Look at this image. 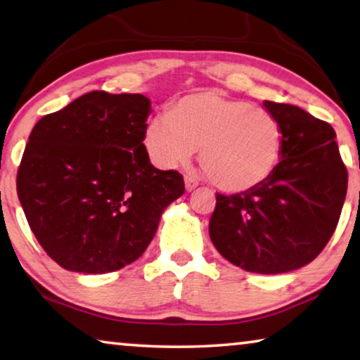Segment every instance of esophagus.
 Masks as SVG:
<instances>
[{
	"label": "esophagus",
	"instance_id": "34e87169",
	"mask_svg": "<svg viewBox=\"0 0 360 360\" xmlns=\"http://www.w3.org/2000/svg\"><path fill=\"white\" fill-rule=\"evenodd\" d=\"M184 182H186V191L187 192H192L198 186V179L195 178V176H186Z\"/></svg>",
	"mask_w": 360,
	"mask_h": 360
}]
</instances>
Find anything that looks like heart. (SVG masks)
Here are the masks:
<instances>
[{
    "label": "heart",
    "mask_w": 360,
    "mask_h": 360,
    "mask_svg": "<svg viewBox=\"0 0 360 360\" xmlns=\"http://www.w3.org/2000/svg\"><path fill=\"white\" fill-rule=\"evenodd\" d=\"M144 146L153 163L173 168L197 147L207 178L224 192H247L276 171L282 128L276 117L218 91L187 94L146 124Z\"/></svg>",
    "instance_id": "obj_1"
}]
</instances>
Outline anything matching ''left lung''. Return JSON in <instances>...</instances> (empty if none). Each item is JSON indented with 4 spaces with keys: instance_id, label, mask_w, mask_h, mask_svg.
Here are the masks:
<instances>
[{
    "instance_id": "8db88e82",
    "label": "left lung",
    "mask_w": 360,
    "mask_h": 360,
    "mask_svg": "<svg viewBox=\"0 0 360 360\" xmlns=\"http://www.w3.org/2000/svg\"><path fill=\"white\" fill-rule=\"evenodd\" d=\"M264 107L281 123V162L252 191L216 193L210 238L245 271L282 274L309 264L333 236L347 169L327 122L296 105L264 101Z\"/></svg>"
}]
</instances>
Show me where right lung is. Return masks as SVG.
<instances>
[{"label": "right lung", "instance_id": "obj_1", "mask_svg": "<svg viewBox=\"0 0 360 360\" xmlns=\"http://www.w3.org/2000/svg\"><path fill=\"white\" fill-rule=\"evenodd\" d=\"M149 113L142 94L91 91L33 127L17 195L38 243L64 269L131 264L184 193L182 174L150 163L142 142Z\"/></svg>", "mask_w": 360, "mask_h": 360}]
</instances>
